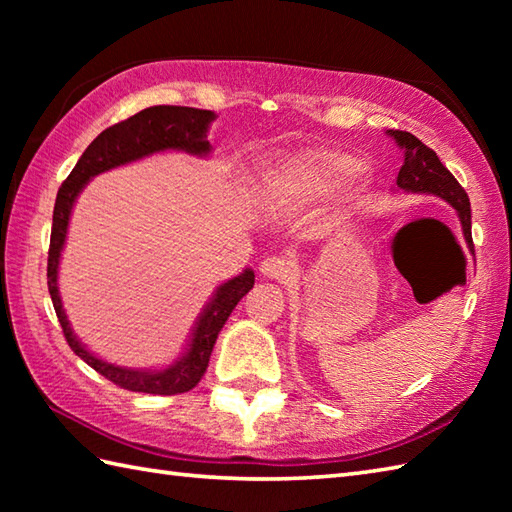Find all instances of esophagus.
Instances as JSON below:
<instances>
[{"instance_id":"esophagus-1","label":"esophagus","mask_w":512,"mask_h":512,"mask_svg":"<svg viewBox=\"0 0 512 512\" xmlns=\"http://www.w3.org/2000/svg\"><path fill=\"white\" fill-rule=\"evenodd\" d=\"M259 270H262L264 277H270V279H288L292 273H295V266H292L290 259L286 257H266L262 264H259Z\"/></svg>"}]
</instances>
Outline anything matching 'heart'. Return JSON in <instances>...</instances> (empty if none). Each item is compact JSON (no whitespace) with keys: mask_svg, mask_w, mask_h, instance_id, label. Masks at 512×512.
Here are the masks:
<instances>
[{"mask_svg":"<svg viewBox=\"0 0 512 512\" xmlns=\"http://www.w3.org/2000/svg\"><path fill=\"white\" fill-rule=\"evenodd\" d=\"M363 171V162L336 151H314L284 162L266 178L268 198L284 202H308L345 187Z\"/></svg>","mask_w":512,"mask_h":512,"instance_id":"obj_1","label":"heart"}]
</instances>
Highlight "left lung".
I'll use <instances>...</instances> for the list:
<instances>
[{"label": "left lung", "mask_w": 512, "mask_h": 512, "mask_svg": "<svg viewBox=\"0 0 512 512\" xmlns=\"http://www.w3.org/2000/svg\"><path fill=\"white\" fill-rule=\"evenodd\" d=\"M400 149L405 151V162L398 171L396 184L402 191L411 193H431L438 198L447 200L460 215L462 233L466 244L473 250V237H471V202L466 195L462 184L453 178V173L442 165L436 151L429 149L420 140L409 134L400 132V129H389Z\"/></svg>", "instance_id": "1"}]
</instances>
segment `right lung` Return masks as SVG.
<instances>
[{
	"mask_svg": "<svg viewBox=\"0 0 512 512\" xmlns=\"http://www.w3.org/2000/svg\"><path fill=\"white\" fill-rule=\"evenodd\" d=\"M213 118L215 114L209 110H195V107L180 105H154L125 118L121 123L107 127L83 151V156L70 171V176L63 180L57 193V202H54L48 250V290L54 312H57V319L61 323L63 336L76 356H81L85 363L107 380H112L114 385L129 391H143V394L154 396H176L198 385L206 367H209L217 334H220L224 323L231 317L239 299L255 286V273L248 268L239 277L226 281V284L217 288L213 301L204 308L198 325H195L189 352L176 365L162 369V372H136V369L110 365L101 361V358L92 356L76 341L61 308L57 270L65 233H68L72 206L76 195L85 187V182L107 169L125 165V162L138 160L162 149H182L195 156L209 154L211 145L206 140V129H209Z\"/></svg>",
	"mask_w": 512,
	"mask_h": 512,
	"instance_id": "add662e5",
	"label": "right lung"
}]
</instances>
